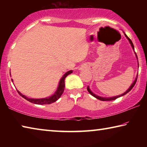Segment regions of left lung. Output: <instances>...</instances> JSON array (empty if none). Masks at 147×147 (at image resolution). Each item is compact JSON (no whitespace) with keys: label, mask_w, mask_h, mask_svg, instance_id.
I'll use <instances>...</instances> for the list:
<instances>
[{"label":"left lung","mask_w":147,"mask_h":147,"mask_svg":"<svg viewBox=\"0 0 147 147\" xmlns=\"http://www.w3.org/2000/svg\"><path fill=\"white\" fill-rule=\"evenodd\" d=\"M124 35H125V36L126 37V38H127L128 39V41H129V42H130V43L131 44V47H132V49L134 50V45H133V43H132V41H131V39L128 38V37L126 36V35L124 34ZM135 54H136V58H138V56H137V55H136V53H135ZM138 67H139V63H138ZM137 78H138V76H137V77H136V80H134V82L132 83V84H131V85L130 86V88H128V89L127 91H126V92H124V93H123L122 94H120V95H118V96H112V97H108V98H106V97H102V96H98V95H96V94H94L93 92H92L91 90H90V89H89V86H88V88H87V89H88V92L89 93H90L92 96H93L94 97H95L96 98H97V99H98V100H102V101H108V100H115V99H117V98H119V97H120V96H123V95H124V94H126V93H128L129 91H130L131 89H132L133 88H134V86H135V84H136V81H137Z\"/></svg>","instance_id":"obj_1"}]
</instances>
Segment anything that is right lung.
I'll return each mask as SVG.
<instances>
[{
	"mask_svg": "<svg viewBox=\"0 0 147 147\" xmlns=\"http://www.w3.org/2000/svg\"><path fill=\"white\" fill-rule=\"evenodd\" d=\"M72 73H73V71H69L64 74L63 77L61 78L60 81H59V86L58 87V89H57L56 91L55 92V93H54L53 95H52L51 96H49V97L45 98H38V99L30 98L27 97V96H26L25 95H23V94L20 93L19 91H17V92H18V93L22 96V97L25 98L26 100L32 103H34L36 104H41V105H42V104H52L54 102H56L58 98H60V96H61V94L63 93V91H64L65 79L66 76H67L69 74H71ZM11 80L13 81V80Z\"/></svg>",
	"mask_w": 147,
	"mask_h": 147,
	"instance_id": "obj_1",
	"label": "right lung"
}]
</instances>
